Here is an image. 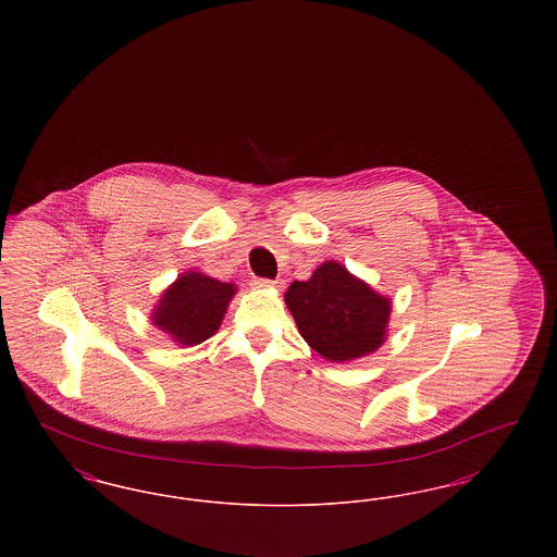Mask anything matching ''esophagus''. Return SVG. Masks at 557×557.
Segmentation results:
<instances>
[{
	"label": "esophagus",
	"instance_id": "34e87169",
	"mask_svg": "<svg viewBox=\"0 0 557 557\" xmlns=\"http://www.w3.org/2000/svg\"><path fill=\"white\" fill-rule=\"evenodd\" d=\"M252 284L257 288H284V282L282 280H265V277H259V280H252Z\"/></svg>",
	"mask_w": 557,
	"mask_h": 557
}]
</instances>
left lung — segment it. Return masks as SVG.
Masks as SVG:
<instances>
[{
  "label": "left lung",
  "mask_w": 557,
  "mask_h": 557,
  "mask_svg": "<svg viewBox=\"0 0 557 557\" xmlns=\"http://www.w3.org/2000/svg\"><path fill=\"white\" fill-rule=\"evenodd\" d=\"M284 300L300 336L327 361L366 357L386 341L391 298L336 261L321 263L307 282H292Z\"/></svg>",
  "instance_id": "obj_1"
}]
</instances>
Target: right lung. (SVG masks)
Instances as JSON below:
<instances>
[{
    "label": "right lung",
    "instance_id": "right-lung-1",
    "mask_svg": "<svg viewBox=\"0 0 557 557\" xmlns=\"http://www.w3.org/2000/svg\"><path fill=\"white\" fill-rule=\"evenodd\" d=\"M234 294V284L219 282L200 271H186L164 290L152 311V321L175 343L200 345L219 330Z\"/></svg>",
    "mask_w": 557,
    "mask_h": 557
}]
</instances>
